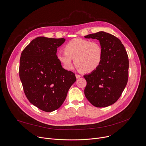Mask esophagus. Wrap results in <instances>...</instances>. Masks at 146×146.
<instances>
[{"mask_svg":"<svg viewBox=\"0 0 146 146\" xmlns=\"http://www.w3.org/2000/svg\"><path fill=\"white\" fill-rule=\"evenodd\" d=\"M76 78H79L80 77H81V75H80V74H76Z\"/></svg>","mask_w":146,"mask_h":146,"instance_id":"34e87169","label":"esophagus"}]
</instances>
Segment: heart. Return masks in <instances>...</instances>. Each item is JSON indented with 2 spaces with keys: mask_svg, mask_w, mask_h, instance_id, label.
Instances as JSON below:
<instances>
[{
  "mask_svg": "<svg viewBox=\"0 0 146 146\" xmlns=\"http://www.w3.org/2000/svg\"><path fill=\"white\" fill-rule=\"evenodd\" d=\"M64 50L65 52H58L56 56L66 70L73 69L72 59L78 69L84 73L95 70L102 63L103 50L98 41L76 38L69 41Z\"/></svg>",
  "mask_w": 146,
  "mask_h": 146,
  "instance_id": "obj_1",
  "label": "heart"
}]
</instances>
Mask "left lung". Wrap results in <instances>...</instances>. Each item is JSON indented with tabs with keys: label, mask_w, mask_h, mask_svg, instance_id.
<instances>
[{
	"label": "left lung",
	"mask_w": 146,
	"mask_h": 146,
	"mask_svg": "<svg viewBox=\"0 0 146 146\" xmlns=\"http://www.w3.org/2000/svg\"><path fill=\"white\" fill-rule=\"evenodd\" d=\"M84 37L98 40L103 50L100 65L84 76L85 96L96 108L108 107L118 100L127 84L128 56L121 40L113 35L99 32Z\"/></svg>",
	"instance_id": "left-lung-1"
}]
</instances>
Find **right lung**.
Segmentation results:
<instances>
[{"label":"right lung","instance_id":"1","mask_svg":"<svg viewBox=\"0 0 146 146\" xmlns=\"http://www.w3.org/2000/svg\"><path fill=\"white\" fill-rule=\"evenodd\" d=\"M65 38L38 37L21 55L19 73L28 100L39 109L51 112L59 109L76 81L75 74L62 67L57 48Z\"/></svg>","mask_w":146,"mask_h":146}]
</instances>
